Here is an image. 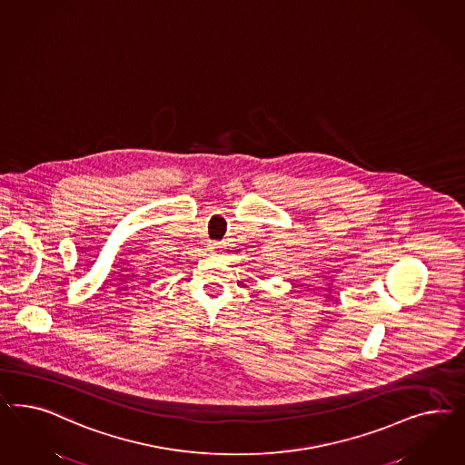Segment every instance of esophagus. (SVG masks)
Returning <instances> with one entry per match:
<instances>
[{
  "instance_id": "1",
  "label": "esophagus",
  "mask_w": 465,
  "mask_h": 465,
  "mask_svg": "<svg viewBox=\"0 0 465 465\" xmlns=\"http://www.w3.org/2000/svg\"><path fill=\"white\" fill-rule=\"evenodd\" d=\"M210 251L214 253H220L223 251V243L222 242H213L212 245H210Z\"/></svg>"
}]
</instances>
